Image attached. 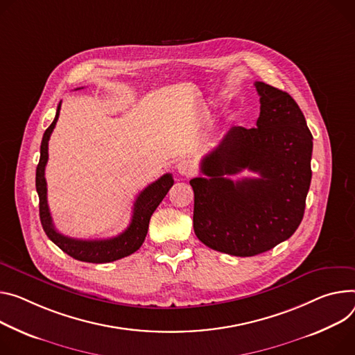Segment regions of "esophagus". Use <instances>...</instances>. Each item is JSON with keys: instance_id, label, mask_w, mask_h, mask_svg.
Instances as JSON below:
<instances>
[{"instance_id": "obj_1", "label": "esophagus", "mask_w": 355, "mask_h": 355, "mask_svg": "<svg viewBox=\"0 0 355 355\" xmlns=\"http://www.w3.org/2000/svg\"><path fill=\"white\" fill-rule=\"evenodd\" d=\"M177 170H178V173H180L181 175H184V177H192V175L196 174V171H197L196 164L192 163L191 159H182V161H180L178 166H177Z\"/></svg>"}]
</instances>
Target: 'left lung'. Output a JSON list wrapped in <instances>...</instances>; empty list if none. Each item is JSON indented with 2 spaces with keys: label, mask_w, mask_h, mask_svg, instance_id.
<instances>
[{
  "label": "left lung",
  "mask_w": 355,
  "mask_h": 355,
  "mask_svg": "<svg viewBox=\"0 0 355 355\" xmlns=\"http://www.w3.org/2000/svg\"><path fill=\"white\" fill-rule=\"evenodd\" d=\"M261 114L253 128L235 125L201 161L194 189V232L208 248L254 256L292 236L304 215L313 136L288 93L254 82ZM243 169L257 179L232 182Z\"/></svg>",
  "instance_id": "obj_1"
}]
</instances>
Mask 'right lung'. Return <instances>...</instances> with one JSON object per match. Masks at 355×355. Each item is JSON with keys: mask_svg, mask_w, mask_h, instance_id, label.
<instances>
[{"mask_svg": "<svg viewBox=\"0 0 355 355\" xmlns=\"http://www.w3.org/2000/svg\"><path fill=\"white\" fill-rule=\"evenodd\" d=\"M59 112H60V102L58 105L56 114L52 124L44 133L42 143H41V157H40V163L37 167V177H35L37 192L40 197V218H41V223L45 234L56 246H59L63 252L68 253L69 256L73 257V259L80 262L107 263L135 253L146 239L150 218L153 212L159 205V202L163 201V198L167 196V192L174 184L173 175L164 174L163 177H159L157 181H154L140 192L135 202L132 222L127 227V230L120 235L109 239H73L59 234L53 227L52 216L48 208L46 180H45V166L48 163V141L56 125Z\"/></svg>", "mask_w": 355, "mask_h": 355, "instance_id": "right-lung-1", "label": "right lung"}]
</instances>
